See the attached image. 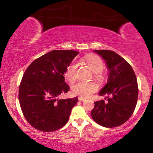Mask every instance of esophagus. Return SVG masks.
Masks as SVG:
<instances>
[{"label":"esophagus","mask_w":153,"mask_h":153,"mask_svg":"<svg viewBox=\"0 0 153 153\" xmlns=\"http://www.w3.org/2000/svg\"><path fill=\"white\" fill-rule=\"evenodd\" d=\"M78 100H79V101H85V100H86V99H85V98H82V97H79L78 98Z\"/></svg>","instance_id":"esophagus-1"}]
</instances>
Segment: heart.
<instances>
[{
  "label": "heart",
  "instance_id": "obj_1",
  "mask_svg": "<svg viewBox=\"0 0 153 153\" xmlns=\"http://www.w3.org/2000/svg\"><path fill=\"white\" fill-rule=\"evenodd\" d=\"M86 64L96 73V77H101V72L104 69V63L101 59L95 55H88L84 58ZM77 65L76 62H72L67 67L64 76L69 82H73L76 79V69ZM72 92L75 95L79 96L82 98H87L97 91L98 87L94 83L79 82L72 85Z\"/></svg>",
  "mask_w": 153,
  "mask_h": 153
}]
</instances>
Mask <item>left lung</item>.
<instances>
[{"instance_id":"left-lung-1","label":"left lung","mask_w":153,"mask_h":153,"mask_svg":"<svg viewBox=\"0 0 153 153\" xmlns=\"http://www.w3.org/2000/svg\"><path fill=\"white\" fill-rule=\"evenodd\" d=\"M94 51L106 61L109 76L107 84L98 94L107 96V102H94L91 116L100 126L115 128L126 122L135 109L138 97L136 76L130 65L114 51Z\"/></svg>"}]
</instances>
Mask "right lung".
Wrapping results in <instances>:
<instances>
[{
    "instance_id": "1",
    "label": "right lung",
    "mask_w": 153,
    "mask_h": 153,
    "mask_svg": "<svg viewBox=\"0 0 153 153\" xmlns=\"http://www.w3.org/2000/svg\"><path fill=\"white\" fill-rule=\"evenodd\" d=\"M78 53L71 50L52 51L36 59L25 70L19 88V100L25 118L34 128L51 132L68 121L78 99L58 97L69 91L63 74Z\"/></svg>"
}]
</instances>
